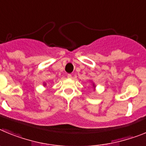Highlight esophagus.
Wrapping results in <instances>:
<instances>
[{"label": "esophagus", "mask_w": 146, "mask_h": 146, "mask_svg": "<svg viewBox=\"0 0 146 146\" xmlns=\"http://www.w3.org/2000/svg\"><path fill=\"white\" fill-rule=\"evenodd\" d=\"M68 78H72V75L71 74H68Z\"/></svg>", "instance_id": "1"}]
</instances>
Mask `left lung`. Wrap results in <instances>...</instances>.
I'll return each mask as SVG.
<instances>
[{
	"label": "left lung",
	"instance_id": "obj_1",
	"mask_svg": "<svg viewBox=\"0 0 146 146\" xmlns=\"http://www.w3.org/2000/svg\"><path fill=\"white\" fill-rule=\"evenodd\" d=\"M92 87H94V90H96V86H95V84L94 83H92Z\"/></svg>",
	"mask_w": 146,
	"mask_h": 146
}]
</instances>
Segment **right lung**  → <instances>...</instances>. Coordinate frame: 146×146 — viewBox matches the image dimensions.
Listing matches in <instances>:
<instances>
[{
  "label": "right lung",
  "instance_id": "add662e5",
  "mask_svg": "<svg viewBox=\"0 0 146 146\" xmlns=\"http://www.w3.org/2000/svg\"><path fill=\"white\" fill-rule=\"evenodd\" d=\"M45 85H46V84H45V83H44V86H45Z\"/></svg>",
  "mask_w": 146,
  "mask_h": 146
}]
</instances>
